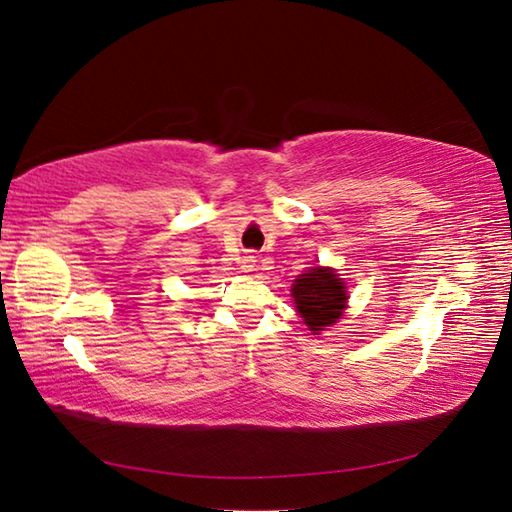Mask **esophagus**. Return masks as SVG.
<instances>
[{
	"label": "esophagus",
	"instance_id": "34e87169",
	"mask_svg": "<svg viewBox=\"0 0 512 512\" xmlns=\"http://www.w3.org/2000/svg\"><path fill=\"white\" fill-rule=\"evenodd\" d=\"M253 264H255L253 255H244V259H241V268H244V271H253Z\"/></svg>",
	"mask_w": 512,
	"mask_h": 512
}]
</instances>
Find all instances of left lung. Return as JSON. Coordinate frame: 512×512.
<instances>
[{"label": "left lung", "mask_w": 512, "mask_h": 512, "mask_svg": "<svg viewBox=\"0 0 512 512\" xmlns=\"http://www.w3.org/2000/svg\"><path fill=\"white\" fill-rule=\"evenodd\" d=\"M293 297L297 304V311L306 322L315 336L336 322L342 311H345L347 291L338 275L329 271V268L315 266L309 273L297 275L293 284Z\"/></svg>", "instance_id": "1"}]
</instances>
